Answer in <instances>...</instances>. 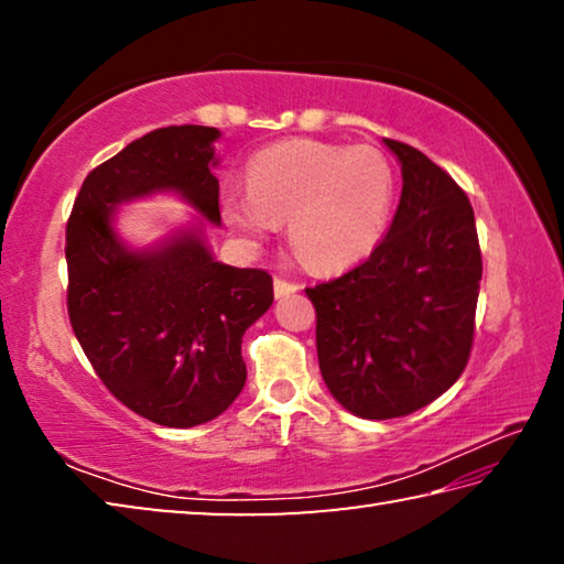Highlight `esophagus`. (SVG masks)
Instances as JSON below:
<instances>
[{
	"instance_id": "obj_1",
	"label": "esophagus",
	"mask_w": 564,
	"mask_h": 564,
	"mask_svg": "<svg viewBox=\"0 0 564 564\" xmlns=\"http://www.w3.org/2000/svg\"><path fill=\"white\" fill-rule=\"evenodd\" d=\"M299 289H301L299 283H291V281H285V279H275V281H273L275 299H283V295H291V293H295Z\"/></svg>"
}]
</instances>
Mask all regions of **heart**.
<instances>
[{"mask_svg": "<svg viewBox=\"0 0 564 564\" xmlns=\"http://www.w3.org/2000/svg\"><path fill=\"white\" fill-rule=\"evenodd\" d=\"M248 191H228L224 218L261 241L289 218V243L313 271L366 261L393 218L395 169L376 147L289 139L248 161Z\"/></svg>", "mask_w": 564, "mask_h": 564, "instance_id": "1", "label": "heart"}]
</instances>
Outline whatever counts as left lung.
Here are the masks:
<instances>
[{
  "mask_svg": "<svg viewBox=\"0 0 564 564\" xmlns=\"http://www.w3.org/2000/svg\"><path fill=\"white\" fill-rule=\"evenodd\" d=\"M403 171L388 234L356 269L305 289L330 395L368 420L403 417L463 376L482 279L473 206L423 151L383 139Z\"/></svg>",
  "mask_w": 564,
  "mask_h": 564,
  "instance_id": "8db88e82",
  "label": "left lung"
}]
</instances>
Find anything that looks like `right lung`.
<instances>
[{"mask_svg": "<svg viewBox=\"0 0 564 564\" xmlns=\"http://www.w3.org/2000/svg\"><path fill=\"white\" fill-rule=\"evenodd\" d=\"M218 137L184 123L131 141L89 171L66 224L74 336L113 398L166 427L208 423L241 393V338L271 308L273 279L218 263L202 228L131 251L113 231V208L176 191L221 224L212 174Z\"/></svg>", "mask_w": 564, "mask_h": 564, "instance_id": "1", "label": "right lung"}]
</instances>
